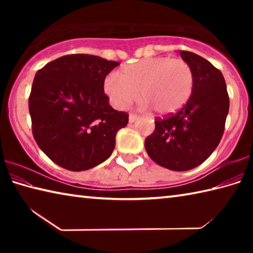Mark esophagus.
<instances>
[{"label": "esophagus", "mask_w": 253, "mask_h": 253, "mask_svg": "<svg viewBox=\"0 0 253 253\" xmlns=\"http://www.w3.org/2000/svg\"><path fill=\"white\" fill-rule=\"evenodd\" d=\"M137 118H138V116H137V115L134 113H130L129 117H128V119H129V123H134Z\"/></svg>", "instance_id": "1"}]
</instances>
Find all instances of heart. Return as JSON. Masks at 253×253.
Masks as SVG:
<instances>
[{"label":"heart","mask_w":253,"mask_h":253,"mask_svg":"<svg viewBox=\"0 0 253 253\" xmlns=\"http://www.w3.org/2000/svg\"><path fill=\"white\" fill-rule=\"evenodd\" d=\"M194 89V72L183 59L154 57L126 65L107 77L104 90L119 109L137 98L142 107L160 115L173 114L186 104Z\"/></svg>","instance_id":"b5f03b06"}]
</instances>
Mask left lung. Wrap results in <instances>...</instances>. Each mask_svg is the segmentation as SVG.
<instances>
[{"label":"left lung","instance_id":"1","mask_svg":"<svg viewBox=\"0 0 253 253\" xmlns=\"http://www.w3.org/2000/svg\"><path fill=\"white\" fill-rule=\"evenodd\" d=\"M179 54L193 69V92L176 113L155 118V130L145 139V148L163 168L188 170L202 164L219 145L230 100L217 68L190 51Z\"/></svg>","mask_w":253,"mask_h":253}]
</instances>
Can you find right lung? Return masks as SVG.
<instances>
[{"instance_id":"obj_1","label":"right lung","mask_w":253,"mask_h":253,"mask_svg":"<svg viewBox=\"0 0 253 253\" xmlns=\"http://www.w3.org/2000/svg\"><path fill=\"white\" fill-rule=\"evenodd\" d=\"M119 62L68 54L38 70L29 97L38 146L61 168L79 172L106 161L128 114L115 110L104 92L106 76Z\"/></svg>"}]
</instances>
